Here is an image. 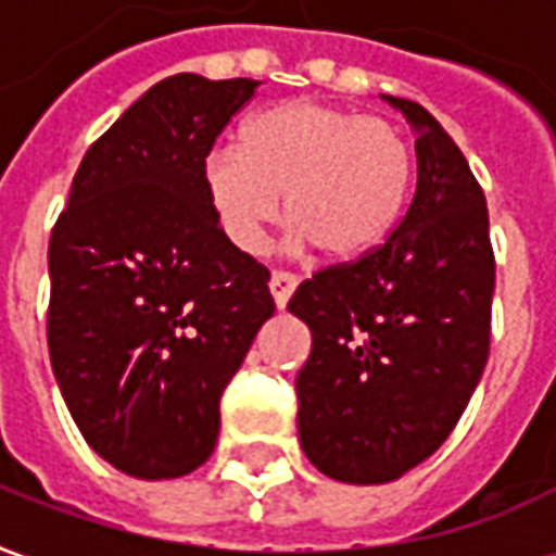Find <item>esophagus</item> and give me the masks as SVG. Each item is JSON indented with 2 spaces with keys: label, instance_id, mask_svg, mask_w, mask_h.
Listing matches in <instances>:
<instances>
[{
  "label": "esophagus",
  "instance_id": "esophagus-1",
  "mask_svg": "<svg viewBox=\"0 0 556 556\" xmlns=\"http://www.w3.org/2000/svg\"><path fill=\"white\" fill-rule=\"evenodd\" d=\"M294 289H298V277L294 274H289V270H274L270 274V294H274L279 309H286V303H289Z\"/></svg>",
  "mask_w": 556,
  "mask_h": 556
}]
</instances>
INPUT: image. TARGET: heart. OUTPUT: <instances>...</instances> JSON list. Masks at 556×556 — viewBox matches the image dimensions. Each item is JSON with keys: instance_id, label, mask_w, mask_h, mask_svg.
<instances>
[{"instance_id": "obj_1", "label": "heart", "mask_w": 556, "mask_h": 556, "mask_svg": "<svg viewBox=\"0 0 556 556\" xmlns=\"http://www.w3.org/2000/svg\"><path fill=\"white\" fill-rule=\"evenodd\" d=\"M219 226L258 250L279 217L298 247L333 262L357 258L396 226L410 184V148L393 122L321 101H291L247 122L238 148L205 163Z\"/></svg>"}]
</instances>
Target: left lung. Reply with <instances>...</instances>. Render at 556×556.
<instances>
[{"label": "left lung", "mask_w": 556, "mask_h": 556, "mask_svg": "<svg viewBox=\"0 0 556 556\" xmlns=\"http://www.w3.org/2000/svg\"><path fill=\"white\" fill-rule=\"evenodd\" d=\"M417 130V184L384 243L321 267L289 309L313 330L298 434L321 473L393 482L441 446L491 345L494 250L485 193L434 115L387 98Z\"/></svg>", "instance_id": "1"}]
</instances>
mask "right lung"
I'll list each match as a JSON object with an SVG mask.
<instances>
[{"label": "right lung", "instance_id": "add662e5", "mask_svg": "<svg viewBox=\"0 0 556 556\" xmlns=\"http://www.w3.org/2000/svg\"><path fill=\"white\" fill-rule=\"evenodd\" d=\"M255 79L175 74L79 163L50 235L47 345L94 453L175 479L214 453L219 396L274 315L267 270L219 226L205 160Z\"/></svg>", "mask_w": 556, "mask_h": 556}]
</instances>
